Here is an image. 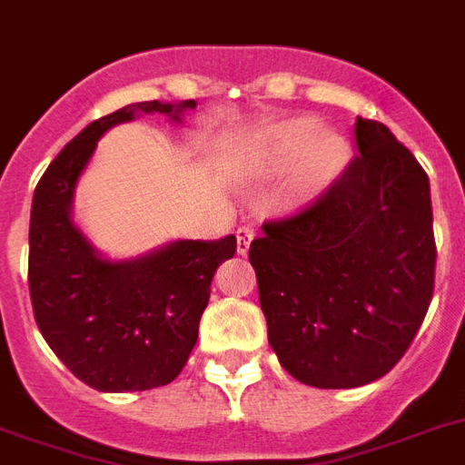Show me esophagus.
Masks as SVG:
<instances>
[{"label":"esophagus","mask_w":465,"mask_h":465,"mask_svg":"<svg viewBox=\"0 0 465 465\" xmlns=\"http://www.w3.org/2000/svg\"><path fill=\"white\" fill-rule=\"evenodd\" d=\"M253 236H256V232H253L251 226H241L239 232H236V251H239L241 256L248 253V246H251Z\"/></svg>","instance_id":"esophagus-1"}]
</instances>
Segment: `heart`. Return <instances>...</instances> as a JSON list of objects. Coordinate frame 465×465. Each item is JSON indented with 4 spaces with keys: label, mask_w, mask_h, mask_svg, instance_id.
<instances>
[{
    "label": "heart",
    "mask_w": 465,
    "mask_h": 465,
    "mask_svg": "<svg viewBox=\"0 0 465 465\" xmlns=\"http://www.w3.org/2000/svg\"><path fill=\"white\" fill-rule=\"evenodd\" d=\"M265 168L290 170L300 197H314L334 183L349 161V143L334 131H322L312 119H295L272 126L261 138Z\"/></svg>",
    "instance_id": "1"
}]
</instances>
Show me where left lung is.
<instances>
[{
    "mask_svg": "<svg viewBox=\"0 0 465 465\" xmlns=\"http://www.w3.org/2000/svg\"><path fill=\"white\" fill-rule=\"evenodd\" d=\"M356 143L317 200L265 222L248 248L268 341L312 388L390 373L434 295L430 177L385 124L359 116Z\"/></svg>",
    "mask_w": 465,
    "mask_h": 465,
    "instance_id": "left-lung-1",
    "label": "left lung"
}]
</instances>
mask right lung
<instances>
[{"instance_id":"right-lung-1","label":"right lung","mask_w":465,"mask_h":465,"mask_svg":"<svg viewBox=\"0 0 465 465\" xmlns=\"http://www.w3.org/2000/svg\"><path fill=\"white\" fill-rule=\"evenodd\" d=\"M185 109H194V99L136 102L102 116L55 155L35 185L28 229L35 324L70 373L102 392L175 381L197 343L212 278L236 253V236L229 233L219 241H175L136 261L112 263L70 219L77 177L106 129L153 112L180 122Z\"/></svg>"}]
</instances>
